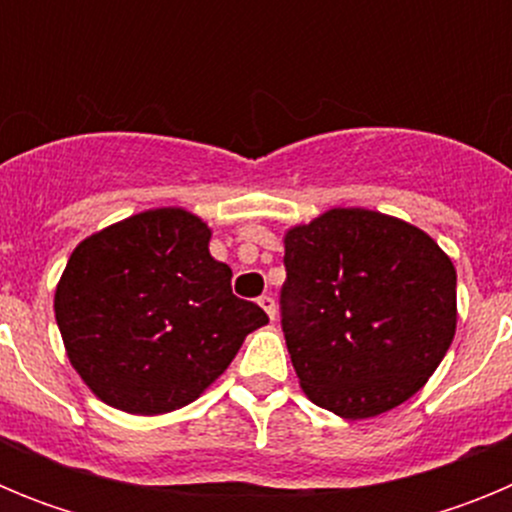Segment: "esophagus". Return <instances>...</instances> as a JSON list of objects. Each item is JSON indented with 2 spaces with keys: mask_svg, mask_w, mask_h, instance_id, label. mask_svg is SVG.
<instances>
[{
  "mask_svg": "<svg viewBox=\"0 0 512 512\" xmlns=\"http://www.w3.org/2000/svg\"><path fill=\"white\" fill-rule=\"evenodd\" d=\"M259 305L264 307V312H266V315H269V318L274 320V315H277V302H274V297H269V295H261V297H259Z\"/></svg>",
  "mask_w": 512,
  "mask_h": 512,
  "instance_id": "34e87169",
  "label": "esophagus"
}]
</instances>
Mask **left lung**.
I'll return each mask as SVG.
<instances>
[{"label": "left lung", "mask_w": 512, "mask_h": 512, "mask_svg": "<svg viewBox=\"0 0 512 512\" xmlns=\"http://www.w3.org/2000/svg\"><path fill=\"white\" fill-rule=\"evenodd\" d=\"M282 328L318 408L364 420L428 382L456 333V269L400 217L333 207L284 233Z\"/></svg>", "instance_id": "obj_1"}]
</instances>
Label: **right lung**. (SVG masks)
<instances>
[{
	"label": "right lung",
	"instance_id": "add662e5",
	"mask_svg": "<svg viewBox=\"0 0 512 512\" xmlns=\"http://www.w3.org/2000/svg\"><path fill=\"white\" fill-rule=\"evenodd\" d=\"M210 225L184 207L138 212L79 243L53 310L66 356L110 408L164 415L194 402L269 323L210 256Z\"/></svg>",
	"mask_w": 512,
	"mask_h": 512
}]
</instances>
